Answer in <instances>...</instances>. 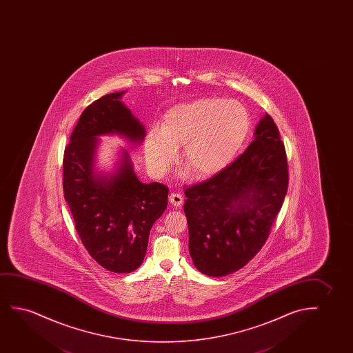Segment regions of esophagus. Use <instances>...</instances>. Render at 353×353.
Masks as SVG:
<instances>
[{
  "mask_svg": "<svg viewBox=\"0 0 353 353\" xmlns=\"http://www.w3.org/2000/svg\"><path fill=\"white\" fill-rule=\"evenodd\" d=\"M169 201L172 206L179 208V206L183 203V196L179 193H171L170 194Z\"/></svg>",
  "mask_w": 353,
  "mask_h": 353,
  "instance_id": "obj_1",
  "label": "esophagus"
}]
</instances>
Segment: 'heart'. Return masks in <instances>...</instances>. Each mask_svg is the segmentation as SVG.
<instances>
[{"instance_id":"heart-1","label":"heart","mask_w":353,"mask_h":353,"mask_svg":"<svg viewBox=\"0 0 353 353\" xmlns=\"http://www.w3.org/2000/svg\"><path fill=\"white\" fill-rule=\"evenodd\" d=\"M248 129V113L232 100L212 97L174 105L165 112L161 129H152L145 137V164L153 176H163L176 147L183 145L184 164L195 176L206 177L227 166Z\"/></svg>"}]
</instances>
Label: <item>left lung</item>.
I'll use <instances>...</instances> for the list:
<instances>
[{"label": "left lung", "instance_id": "left-lung-1", "mask_svg": "<svg viewBox=\"0 0 353 353\" xmlns=\"http://www.w3.org/2000/svg\"><path fill=\"white\" fill-rule=\"evenodd\" d=\"M288 188L285 145L275 121L261 118L235 161L184 190L189 253L203 275L240 270L265 243Z\"/></svg>", "mask_w": 353, "mask_h": 353}]
</instances>
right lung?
I'll return each instance as SVG.
<instances>
[{
  "label": "right lung",
  "instance_id": "add662e5",
  "mask_svg": "<svg viewBox=\"0 0 353 353\" xmlns=\"http://www.w3.org/2000/svg\"><path fill=\"white\" fill-rule=\"evenodd\" d=\"M125 92L100 97L83 111L63 153V196L88 253L106 270L128 274L145 259L150 232L168 206L169 188L142 183L121 148L116 171L95 168L99 136L118 135L131 145L145 129L121 101Z\"/></svg>",
  "mask_w": 353,
  "mask_h": 353
}]
</instances>
